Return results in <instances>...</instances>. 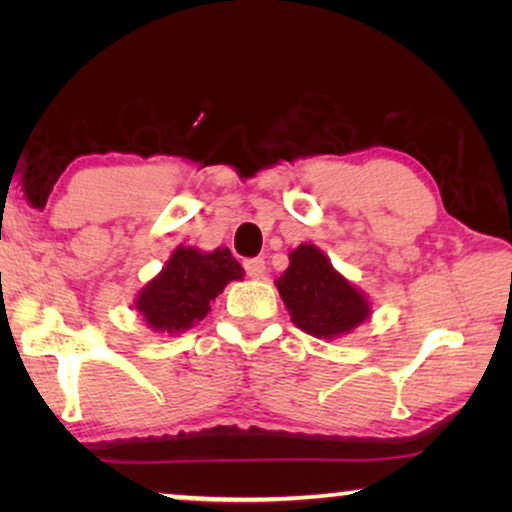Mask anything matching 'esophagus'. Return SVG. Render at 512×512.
<instances>
[{"label":"esophagus","instance_id":"esophagus-1","mask_svg":"<svg viewBox=\"0 0 512 512\" xmlns=\"http://www.w3.org/2000/svg\"><path fill=\"white\" fill-rule=\"evenodd\" d=\"M244 270H247V275L251 279H263L265 261H263V258H247V261H244Z\"/></svg>","mask_w":512,"mask_h":512}]
</instances>
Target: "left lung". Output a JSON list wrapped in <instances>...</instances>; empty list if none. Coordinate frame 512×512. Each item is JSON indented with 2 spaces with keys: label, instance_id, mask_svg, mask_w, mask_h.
I'll use <instances>...</instances> for the list:
<instances>
[{
  "label": "left lung",
  "instance_id": "8db88e82",
  "mask_svg": "<svg viewBox=\"0 0 512 512\" xmlns=\"http://www.w3.org/2000/svg\"><path fill=\"white\" fill-rule=\"evenodd\" d=\"M275 284L293 324L314 338L347 335L370 317L368 298L314 244L291 251L289 268Z\"/></svg>",
  "mask_w": 512,
  "mask_h": 512
}]
</instances>
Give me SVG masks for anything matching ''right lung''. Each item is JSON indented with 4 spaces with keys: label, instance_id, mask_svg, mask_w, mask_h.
Listing matches in <instances>:
<instances>
[{
    "label": "right lung",
    "instance_id": "add662e5",
    "mask_svg": "<svg viewBox=\"0 0 512 512\" xmlns=\"http://www.w3.org/2000/svg\"><path fill=\"white\" fill-rule=\"evenodd\" d=\"M244 270L230 249L177 247L170 261L137 293L135 310L156 333H184L207 317L209 303Z\"/></svg>",
    "mask_w": 512,
    "mask_h": 512
}]
</instances>
